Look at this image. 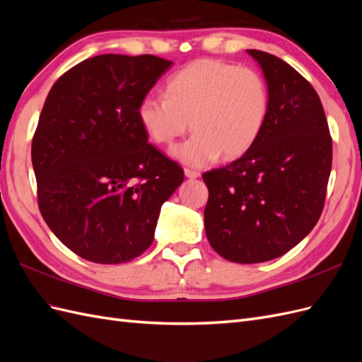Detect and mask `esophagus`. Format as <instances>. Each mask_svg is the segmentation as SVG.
Here are the masks:
<instances>
[{"mask_svg": "<svg viewBox=\"0 0 362 362\" xmlns=\"http://www.w3.org/2000/svg\"><path fill=\"white\" fill-rule=\"evenodd\" d=\"M184 173H185V177H187V178H198V177H201V173L198 170H193V169H189V168L184 169Z\"/></svg>", "mask_w": 362, "mask_h": 362, "instance_id": "esophagus-1", "label": "esophagus"}]
</instances>
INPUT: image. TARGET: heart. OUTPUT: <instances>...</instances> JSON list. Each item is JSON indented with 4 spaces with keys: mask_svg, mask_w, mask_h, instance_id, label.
I'll return each mask as SVG.
<instances>
[{
    "mask_svg": "<svg viewBox=\"0 0 362 362\" xmlns=\"http://www.w3.org/2000/svg\"><path fill=\"white\" fill-rule=\"evenodd\" d=\"M168 96L148 95L137 116L148 137L170 145L192 128L196 133L173 149L192 166H205L222 154L242 157L255 145L269 115V86L257 69L217 60H196L172 75Z\"/></svg>",
    "mask_w": 362,
    "mask_h": 362,
    "instance_id": "heart-1",
    "label": "heart"
}]
</instances>
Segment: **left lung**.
<instances>
[{"instance_id": "1", "label": "left lung", "mask_w": 362, "mask_h": 362, "mask_svg": "<svg viewBox=\"0 0 362 362\" xmlns=\"http://www.w3.org/2000/svg\"><path fill=\"white\" fill-rule=\"evenodd\" d=\"M264 72L270 104L255 145L202 178L211 247L228 261L278 258L303 240L323 211L332 137L319 95L273 54L247 49Z\"/></svg>"}]
</instances>
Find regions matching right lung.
Wrapping results in <instances>:
<instances>
[{
  "label": "right lung",
  "mask_w": 362,
  "mask_h": 362,
  "mask_svg": "<svg viewBox=\"0 0 362 362\" xmlns=\"http://www.w3.org/2000/svg\"><path fill=\"white\" fill-rule=\"evenodd\" d=\"M172 62L103 54L54 83L31 141L43 221L76 255L128 262L154 242L161 205L184 170L154 145L140 101Z\"/></svg>",
  "instance_id": "1"
}]
</instances>
